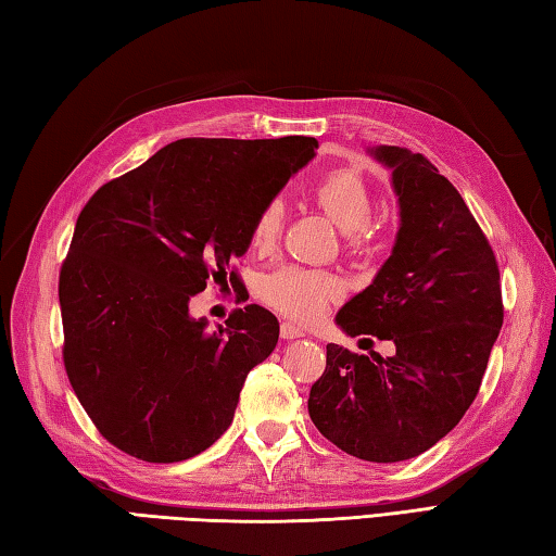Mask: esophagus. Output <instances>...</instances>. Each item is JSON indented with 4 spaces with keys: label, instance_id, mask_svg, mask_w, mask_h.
<instances>
[{
    "label": "esophagus",
    "instance_id": "34e87169",
    "mask_svg": "<svg viewBox=\"0 0 556 556\" xmlns=\"http://www.w3.org/2000/svg\"><path fill=\"white\" fill-rule=\"evenodd\" d=\"M281 337H285L287 342H291V340H299V337H306V330L293 323H281Z\"/></svg>",
    "mask_w": 556,
    "mask_h": 556
}]
</instances>
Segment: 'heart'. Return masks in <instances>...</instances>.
Masks as SVG:
<instances>
[{"label":"heart","mask_w":556,"mask_h":556,"mask_svg":"<svg viewBox=\"0 0 556 556\" xmlns=\"http://www.w3.org/2000/svg\"><path fill=\"white\" fill-rule=\"evenodd\" d=\"M313 200L330 216V222L350 236L352 245H364L366 226L374 216V200L366 182L354 173H334L325 178L313 192ZM281 231V204L267 202L250 226V248L267 253L277 243ZM342 293L340 279L328 271L285 265L260 281V296L271 308L293 320L308 323L328 308V303Z\"/></svg>","instance_id":"obj_1"}]
</instances>
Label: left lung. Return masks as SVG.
<instances>
[{"mask_svg":"<svg viewBox=\"0 0 556 556\" xmlns=\"http://www.w3.org/2000/svg\"><path fill=\"white\" fill-rule=\"evenodd\" d=\"M400 206L393 250L334 323L395 344L393 356L328 344L308 415L337 448L368 463L417 458L472 405L502 330L498 267L482 228L439 168L400 147L368 149Z\"/></svg>","mask_w":556,"mask_h":556,"instance_id":"obj_1","label":"left lung"}]
</instances>
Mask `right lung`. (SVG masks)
Listing matches in <instances>:
<instances>
[{
    "label": "right lung",
    "mask_w": 556,
    "mask_h": 556,
    "mask_svg": "<svg viewBox=\"0 0 556 556\" xmlns=\"http://www.w3.org/2000/svg\"><path fill=\"white\" fill-rule=\"evenodd\" d=\"M315 149L313 137L178 139L86 202L60 271L64 368L119 451L180 463L231 427L279 323L250 303L212 332L190 299L226 285L257 212ZM228 279L241 287L236 271Z\"/></svg>",
    "instance_id": "obj_1"
}]
</instances>
